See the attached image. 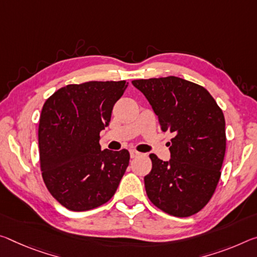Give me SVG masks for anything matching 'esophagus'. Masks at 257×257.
<instances>
[{"label": "esophagus", "mask_w": 257, "mask_h": 257, "mask_svg": "<svg viewBox=\"0 0 257 257\" xmlns=\"http://www.w3.org/2000/svg\"><path fill=\"white\" fill-rule=\"evenodd\" d=\"M138 156H141L140 152H137V151H135V150H130V157H132L133 159L137 158Z\"/></svg>", "instance_id": "esophagus-1"}]
</instances>
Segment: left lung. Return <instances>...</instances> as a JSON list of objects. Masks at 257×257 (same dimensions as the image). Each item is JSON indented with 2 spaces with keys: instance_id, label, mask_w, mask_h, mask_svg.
<instances>
[{
  "instance_id": "left-lung-1",
  "label": "left lung",
  "mask_w": 257,
  "mask_h": 257,
  "mask_svg": "<svg viewBox=\"0 0 257 257\" xmlns=\"http://www.w3.org/2000/svg\"><path fill=\"white\" fill-rule=\"evenodd\" d=\"M143 92L162 132L174 135L170 160L150 154L152 170L144 177L154 206L176 217L191 216L213 197L225 154V120L210 93L177 76L134 80Z\"/></svg>"
}]
</instances>
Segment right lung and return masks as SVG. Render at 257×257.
Returning <instances> with one entry per match:
<instances>
[{
	"label": "right lung",
	"instance_id": "obj_1",
	"mask_svg": "<svg viewBox=\"0 0 257 257\" xmlns=\"http://www.w3.org/2000/svg\"><path fill=\"white\" fill-rule=\"evenodd\" d=\"M125 81L68 84L49 97L39 124L40 164L49 192L60 205L84 211L111 199L129 165L127 150H100Z\"/></svg>",
	"mask_w": 257,
	"mask_h": 257
}]
</instances>
